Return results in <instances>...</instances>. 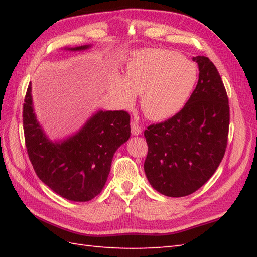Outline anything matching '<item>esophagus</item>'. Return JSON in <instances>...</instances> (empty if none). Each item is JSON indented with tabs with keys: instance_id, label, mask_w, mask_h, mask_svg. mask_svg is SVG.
<instances>
[{
	"instance_id": "1",
	"label": "esophagus",
	"mask_w": 257,
	"mask_h": 257,
	"mask_svg": "<svg viewBox=\"0 0 257 257\" xmlns=\"http://www.w3.org/2000/svg\"><path fill=\"white\" fill-rule=\"evenodd\" d=\"M132 134L134 135V136H138V135H140L141 134V127L140 125L137 123V122H132Z\"/></svg>"
}]
</instances>
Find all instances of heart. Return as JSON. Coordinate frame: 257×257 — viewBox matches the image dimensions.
Listing matches in <instances>:
<instances>
[{
    "label": "heart",
    "instance_id": "obj_1",
    "mask_svg": "<svg viewBox=\"0 0 257 257\" xmlns=\"http://www.w3.org/2000/svg\"><path fill=\"white\" fill-rule=\"evenodd\" d=\"M198 79L195 64L169 50H143L129 58L125 74H113L108 92L123 108L134 105L141 95L144 113L152 120H163L181 110Z\"/></svg>",
    "mask_w": 257,
    "mask_h": 257
}]
</instances>
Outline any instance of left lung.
<instances>
[{"instance_id":"8db88e82","label":"left lung","mask_w":257,"mask_h":257,"mask_svg":"<svg viewBox=\"0 0 257 257\" xmlns=\"http://www.w3.org/2000/svg\"><path fill=\"white\" fill-rule=\"evenodd\" d=\"M199 80L184 107L173 117L145 130L147 179L163 195L180 198L195 192L224 157L230 106L224 84L209 57L196 56Z\"/></svg>"}]
</instances>
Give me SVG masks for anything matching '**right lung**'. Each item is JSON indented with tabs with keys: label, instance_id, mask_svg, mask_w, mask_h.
Returning a JSON list of instances; mask_svg holds the SVG:
<instances>
[{
	"label": "right lung",
	"instance_id": "1",
	"mask_svg": "<svg viewBox=\"0 0 257 257\" xmlns=\"http://www.w3.org/2000/svg\"><path fill=\"white\" fill-rule=\"evenodd\" d=\"M89 46L68 50L84 51ZM31 89L30 84L23 105V129L27 155L37 177L67 200L94 199L107 181L114 152L130 137L129 113L100 110L73 137L52 143L36 120Z\"/></svg>",
	"mask_w": 257,
	"mask_h": 257
}]
</instances>
